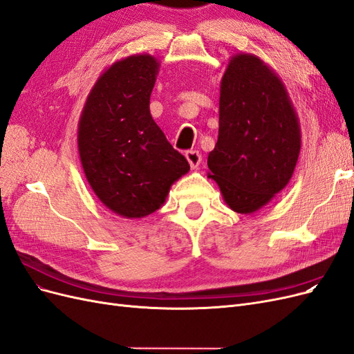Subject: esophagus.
<instances>
[{
  "label": "esophagus",
  "mask_w": 354,
  "mask_h": 354,
  "mask_svg": "<svg viewBox=\"0 0 354 354\" xmlns=\"http://www.w3.org/2000/svg\"><path fill=\"white\" fill-rule=\"evenodd\" d=\"M186 159L187 162L190 164V168L195 169L199 167L201 160H202V155L199 153V151H187L186 152Z\"/></svg>",
  "instance_id": "34e87169"
}]
</instances>
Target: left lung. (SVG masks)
Here are the masks:
<instances>
[{"instance_id":"obj_1","label":"left lung","mask_w":354,"mask_h":354,"mask_svg":"<svg viewBox=\"0 0 354 354\" xmlns=\"http://www.w3.org/2000/svg\"><path fill=\"white\" fill-rule=\"evenodd\" d=\"M301 131L279 77L254 55L233 56L220 85L218 140L208 155V177L239 214L269 203L289 183Z\"/></svg>"}]
</instances>
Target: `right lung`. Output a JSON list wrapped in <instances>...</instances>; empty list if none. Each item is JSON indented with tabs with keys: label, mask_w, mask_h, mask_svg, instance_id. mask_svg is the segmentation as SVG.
<instances>
[{
	"label": "right lung",
	"mask_w": 354,
	"mask_h": 354,
	"mask_svg": "<svg viewBox=\"0 0 354 354\" xmlns=\"http://www.w3.org/2000/svg\"><path fill=\"white\" fill-rule=\"evenodd\" d=\"M158 69L151 55L115 62L94 84L78 124L85 177L103 205L125 218L159 209L190 169L149 109Z\"/></svg>",
	"instance_id": "1"
}]
</instances>
